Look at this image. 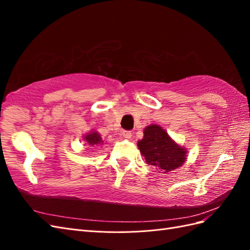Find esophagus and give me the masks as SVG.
Wrapping results in <instances>:
<instances>
[{"label":"esophagus","mask_w":250,"mask_h":250,"mask_svg":"<svg viewBox=\"0 0 250 250\" xmlns=\"http://www.w3.org/2000/svg\"><path fill=\"white\" fill-rule=\"evenodd\" d=\"M122 135H123V138H125V139H130L131 138V132L130 131H123Z\"/></svg>","instance_id":"esophagus-1"}]
</instances>
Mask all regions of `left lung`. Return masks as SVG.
I'll list each match as a JSON object with an SVG mask.
<instances>
[{
	"label": "left lung",
	"mask_w": 250,
	"mask_h": 250,
	"mask_svg": "<svg viewBox=\"0 0 250 250\" xmlns=\"http://www.w3.org/2000/svg\"><path fill=\"white\" fill-rule=\"evenodd\" d=\"M140 152L148 165L168 173L178 169L187 160L188 150L172 140L168 132L156 124L144 129V137L138 142Z\"/></svg>",
	"instance_id": "1"
}]
</instances>
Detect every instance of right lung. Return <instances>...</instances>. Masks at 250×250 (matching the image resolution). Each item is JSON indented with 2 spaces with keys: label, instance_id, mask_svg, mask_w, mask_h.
I'll return each mask as SVG.
<instances>
[{
  "label": "right lung",
  "instance_id": "right-lung-1",
  "mask_svg": "<svg viewBox=\"0 0 250 250\" xmlns=\"http://www.w3.org/2000/svg\"><path fill=\"white\" fill-rule=\"evenodd\" d=\"M82 139L88 146L92 147L95 145H101V144H104V141L101 138V134L95 130H90L88 133L83 135Z\"/></svg>",
  "mask_w": 250,
  "mask_h": 250
}]
</instances>
